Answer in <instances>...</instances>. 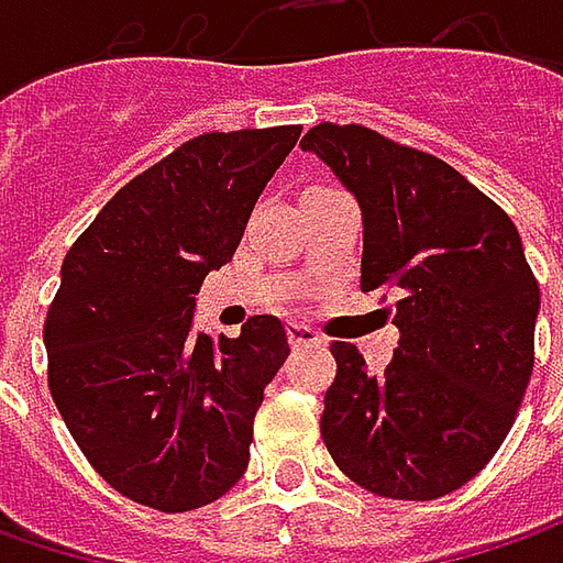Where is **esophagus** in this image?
<instances>
[{"instance_id": "obj_1", "label": "esophagus", "mask_w": 563, "mask_h": 563, "mask_svg": "<svg viewBox=\"0 0 563 563\" xmlns=\"http://www.w3.org/2000/svg\"><path fill=\"white\" fill-rule=\"evenodd\" d=\"M288 341L294 347H303V344H319L322 338L316 335L310 325H300V322H288Z\"/></svg>"}]
</instances>
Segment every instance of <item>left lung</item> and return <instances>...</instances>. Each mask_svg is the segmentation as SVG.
Instances as JSON below:
<instances>
[{
  "label": "left lung",
  "mask_w": 563,
  "mask_h": 563,
  "mask_svg": "<svg viewBox=\"0 0 563 563\" xmlns=\"http://www.w3.org/2000/svg\"><path fill=\"white\" fill-rule=\"evenodd\" d=\"M300 146L363 209L360 288L398 294L382 376L354 344H332L322 442L373 495L442 498L495 457L530 385L539 282L520 234L457 168L373 128L322 121Z\"/></svg>",
  "instance_id": "1"
}]
</instances>
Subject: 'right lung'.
I'll return each mask as SVG.
<instances>
[{"instance_id": "1", "label": "right lung", "mask_w": 563, "mask_h": 563, "mask_svg": "<svg viewBox=\"0 0 563 563\" xmlns=\"http://www.w3.org/2000/svg\"><path fill=\"white\" fill-rule=\"evenodd\" d=\"M297 124L185 141L99 209L62 263L46 382L84 457L124 498L163 510L222 498L250 464L253 417L288 360L275 316L194 335V300L241 244Z\"/></svg>"}]
</instances>
